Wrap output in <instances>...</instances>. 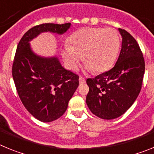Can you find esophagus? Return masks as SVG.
Masks as SVG:
<instances>
[{
  "label": "esophagus",
  "instance_id": "1",
  "mask_svg": "<svg viewBox=\"0 0 154 154\" xmlns=\"http://www.w3.org/2000/svg\"><path fill=\"white\" fill-rule=\"evenodd\" d=\"M79 83L81 84V85H82V84H85V79L82 78V77H80V78H79Z\"/></svg>",
  "mask_w": 154,
  "mask_h": 154
}]
</instances>
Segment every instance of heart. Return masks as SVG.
Masks as SVG:
<instances>
[{"label":"heart","mask_w":154,"mask_h":154,"mask_svg":"<svg viewBox=\"0 0 154 154\" xmlns=\"http://www.w3.org/2000/svg\"><path fill=\"white\" fill-rule=\"evenodd\" d=\"M120 48V38L115 29L84 28L71 35L62 55L68 67L76 70L82 58L87 71L101 73L113 65Z\"/></svg>","instance_id":"1"}]
</instances>
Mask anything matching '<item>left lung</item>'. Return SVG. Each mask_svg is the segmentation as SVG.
Wrapping results in <instances>:
<instances>
[{
	"instance_id": "left-lung-1",
	"label": "left lung",
	"mask_w": 154,
	"mask_h": 154,
	"mask_svg": "<svg viewBox=\"0 0 154 154\" xmlns=\"http://www.w3.org/2000/svg\"><path fill=\"white\" fill-rule=\"evenodd\" d=\"M122 48L115 66L94 79H88L86 104L91 112L103 119L119 117L131 107L142 87L145 62L136 39L119 28Z\"/></svg>"
}]
</instances>
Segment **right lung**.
Segmentation results:
<instances>
[{
  "instance_id": "right-lung-1",
  "label": "right lung",
  "mask_w": 154,
  "mask_h": 154,
  "mask_svg": "<svg viewBox=\"0 0 154 154\" xmlns=\"http://www.w3.org/2000/svg\"><path fill=\"white\" fill-rule=\"evenodd\" d=\"M71 23H46L31 28L17 45L12 75L24 107L37 119L48 123L61 117L79 86V75L66 70L57 57L36 55L29 42L42 32L62 35Z\"/></svg>"
}]
</instances>
